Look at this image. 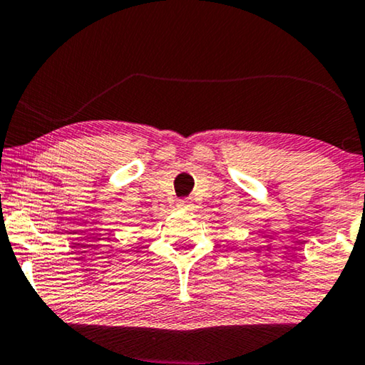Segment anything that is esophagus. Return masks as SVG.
I'll return each mask as SVG.
<instances>
[{"label":"esophagus","instance_id":"esophagus-1","mask_svg":"<svg viewBox=\"0 0 365 365\" xmlns=\"http://www.w3.org/2000/svg\"><path fill=\"white\" fill-rule=\"evenodd\" d=\"M178 207L182 208V210H190L193 207L190 200H187V198H183V200H178Z\"/></svg>","mask_w":365,"mask_h":365}]
</instances>
